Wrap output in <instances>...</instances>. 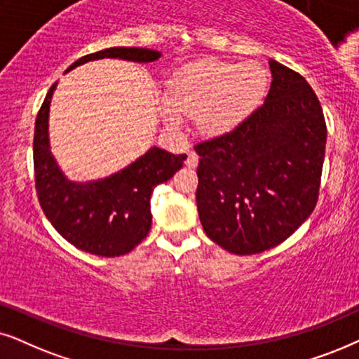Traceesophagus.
Wrapping results in <instances>:
<instances>
[{"instance_id": "34e87169", "label": "esophagus", "mask_w": 359, "mask_h": 359, "mask_svg": "<svg viewBox=\"0 0 359 359\" xmlns=\"http://www.w3.org/2000/svg\"><path fill=\"white\" fill-rule=\"evenodd\" d=\"M185 165L190 167V169H194V167L198 165V156L195 154V152H190L187 161H185Z\"/></svg>"}]
</instances>
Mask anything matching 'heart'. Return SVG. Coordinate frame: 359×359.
<instances>
[{"label": "heart", "mask_w": 359, "mask_h": 359, "mask_svg": "<svg viewBox=\"0 0 359 359\" xmlns=\"http://www.w3.org/2000/svg\"><path fill=\"white\" fill-rule=\"evenodd\" d=\"M264 88L266 74L257 65L197 62L184 67L172 80L161 114L169 126L180 123V114L195 116L198 131L219 135L255 107Z\"/></svg>", "instance_id": "1"}]
</instances>
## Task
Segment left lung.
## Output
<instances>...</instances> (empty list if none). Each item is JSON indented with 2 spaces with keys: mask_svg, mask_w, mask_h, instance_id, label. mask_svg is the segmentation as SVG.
<instances>
[{
  "mask_svg": "<svg viewBox=\"0 0 359 359\" xmlns=\"http://www.w3.org/2000/svg\"><path fill=\"white\" fill-rule=\"evenodd\" d=\"M269 67L264 103L231 131L194 147L200 222L233 255L280 245L318 200L327 144L322 107L302 75L276 60Z\"/></svg>",
  "mask_w": 359,
  "mask_h": 359,
  "instance_id": "8db88e82",
  "label": "left lung"
}]
</instances>
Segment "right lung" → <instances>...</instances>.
<instances>
[{
  "instance_id": "obj_1",
  "label": "right lung",
  "mask_w": 359,
  "mask_h": 359,
  "mask_svg": "<svg viewBox=\"0 0 359 359\" xmlns=\"http://www.w3.org/2000/svg\"><path fill=\"white\" fill-rule=\"evenodd\" d=\"M104 57L154 62L161 52L142 47H111L82 57L67 72ZM55 85L46 95L34 128L36 192L42 212L59 235L79 250L103 257L126 255L149 233L152 190L167 182L187 156L151 147L144 156L107 179L72 182L62 174L49 146V104Z\"/></svg>"
}]
</instances>
